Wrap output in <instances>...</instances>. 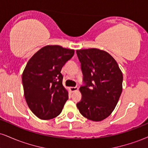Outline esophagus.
Wrapping results in <instances>:
<instances>
[{"mask_svg": "<svg viewBox=\"0 0 148 148\" xmlns=\"http://www.w3.org/2000/svg\"><path fill=\"white\" fill-rule=\"evenodd\" d=\"M69 90H70V91L72 92H74L75 91H77V90H79V88H78V87H70V88H69Z\"/></svg>", "mask_w": 148, "mask_h": 148, "instance_id": "obj_1", "label": "esophagus"}]
</instances>
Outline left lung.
<instances>
[{"instance_id": "1", "label": "left lung", "mask_w": 148, "mask_h": 148, "mask_svg": "<svg viewBox=\"0 0 148 148\" xmlns=\"http://www.w3.org/2000/svg\"><path fill=\"white\" fill-rule=\"evenodd\" d=\"M85 85L79 88L82 99L76 104L89 120L101 121L111 114L122 92L123 74L114 58L97 48L78 49Z\"/></svg>"}]
</instances>
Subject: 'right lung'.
Here are the masks:
<instances>
[{"mask_svg": "<svg viewBox=\"0 0 148 148\" xmlns=\"http://www.w3.org/2000/svg\"><path fill=\"white\" fill-rule=\"evenodd\" d=\"M74 50L60 45H47L29 60L22 74L27 106L37 117L49 120L58 116L68 99L60 73Z\"/></svg>", "mask_w": 148, "mask_h": 148, "instance_id": "right-lung-1", "label": "right lung"}]
</instances>
